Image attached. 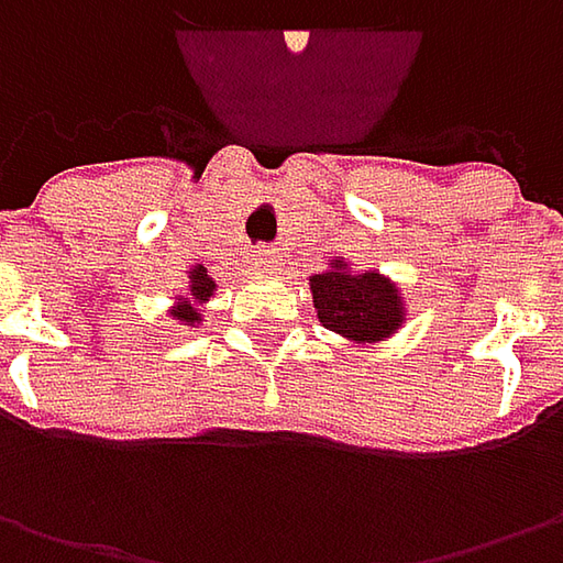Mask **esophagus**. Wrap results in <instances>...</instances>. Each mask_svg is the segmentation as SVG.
<instances>
[{
    "label": "esophagus",
    "instance_id": "obj_1",
    "mask_svg": "<svg viewBox=\"0 0 563 563\" xmlns=\"http://www.w3.org/2000/svg\"><path fill=\"white\" fill-rule=\"evenodd\" d=\"M275 263H278L275 250H256V266L260 269H275Z\"/></svg>",
    "mask_w": 563,
    "mask_h": 563
}]
</instances>
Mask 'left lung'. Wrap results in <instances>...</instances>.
<instances>
[{
  "mask_svg": "<svg viewBox=\"0 0 563 563\" xmlns=\"http://www.w3.org/2000/svg\"><path fill=\"white\" fill-rule=\"evenodd\" d=\"M319 322L354 344L395 335L404 322V300L395 282L378 272H351L338 256L332 269L310 275Z\"/></svg>",
  "mask_w": 563,
  "mask_h": 563,
  "instance_id": "8db88e82",
  "label": "left lung"
}]
</instances>
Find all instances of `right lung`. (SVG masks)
<instances>
[{"label":"right lung","instance_id":"add662e5","mask_svg":"<svg viewBox=\"0 0 563 563\" xmlns=\"http://www.w3.org/2000/svg\"><path fill=\"white\" fill-rule=\"evenodd\" d=\"M187 278H190V285H187V297H178V303L172 307V316H175L181 325H200V322H203L200 307H203L206 300L212 297V291H216V282L206 275L203 266H194Z\"/></svg>","mask_w":563,"mask_h":563}]
</instances>
